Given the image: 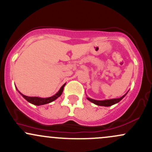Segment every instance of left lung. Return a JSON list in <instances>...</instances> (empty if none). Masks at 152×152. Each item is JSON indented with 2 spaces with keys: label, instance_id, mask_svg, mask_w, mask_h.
Instances as JSON below:
<instances>
[{
  "label": "left lung",
  "instance_id": "left-lung-1",
  "mask_svg": "<svg viewBox=\"0 0 152 152\" xmlns=\"http://www.w3.org/2000/svg\"><path fill=\"white\" fill-rule=\"evenodd\" d=\"M127 93H126V94H125L124 95H123V96H121V97L118 98V99H104V100H95V99H91V98L88 97V96L86 97V99H87L89 101L91 102H92V103H94V104H96V105L104 106V107H110L111 105H113V104H116V103H118L120 101L122 100V99H123V97H125V96H126V95L127 94Z\"/></svg>",
  "mask_w": 152,
  "mask_h": 152
}]
</instances>
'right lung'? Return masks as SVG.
I'll list each match as a JSON object with an SVG mask.
<instances>
[{"instance_id": "add662e5", "label": "right lung", "mask_w": 152, "mask_h": 152, "mask_svg": "<svg viewBox=\"0 0 152 152\" xmlns=\"http://www.w3.org/2000/svg\"><path fill=\"white\" fill-rule=\"evenodd\" d=\"M65 85H66V84H64L62 86H61V89H60L59 91H58L56 94L50 96V97H47V98H42V97H39V96H26V95L21 94L19 90L17 89V88H16V89L18 90L19 94H21L26 101L29 102L31 103V104H34V105L39 106V105H43V104H48V103H50L56 100L57 98L59 97V96L62 94Z\"/></svg>"}]
</instances>
